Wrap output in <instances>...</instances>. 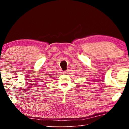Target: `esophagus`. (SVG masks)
I'll return each mask as SVG.
<instances>
[{
    "label": "esophagus",
    "mask_w": 129,
    "mask_h": 129,
    "mask_svg": "<svg viewBox=\"0 0 129 129\" xmlns=\"http://www.w3.org/2000/svg\"><path fill=\"white\" fill-rule=\"evenodd\" d=\"M68 72H69L68 70H67V71L63 72V73H64V74H65V75H67V74L68 73Z\"/></svg>",
    "instance_id": "esophagus-1"
}]
</instances>
